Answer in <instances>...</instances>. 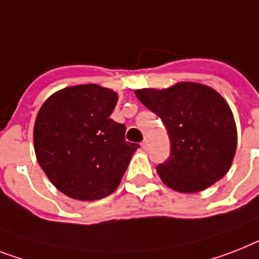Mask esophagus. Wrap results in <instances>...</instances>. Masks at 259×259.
<instances>
[{"label": "esophagus", "mask_w": 259, "mask_h": 259, "mask_svg": "<svg viewBox=\"0 0 259 259\" xmlns=\"http://www.w3.org/2000/svg\"><path fill=\"white\" fill-rule=\"evenodd\" d=\"M141 146H142V148H144L145 150H146V149L149 148V142H148V140H146V138H145V140L142 141V144H141Z\"/></svg>", "instance_id": "34e87169"}]
</instances>
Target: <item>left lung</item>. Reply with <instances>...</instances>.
<instances>
[{
	"instance_id": "1",
	"label": "left lung",
	"mask_w": 259,
	"mask_h": 259,
	"mask_svg": "<svg viewBox=\"0 0 259 259\" xmlns=\"http://www.w3.org/2000/svg\"><path fill=\"white\" fill-rule=\"evenodd\" d=\"M136 96L162 119L169 134L170 157L157 166L166 186L197 193L228 173L237 148V127L220 93L195 82H178L162 90H136Z\"/></svg>"
}]
</instances>
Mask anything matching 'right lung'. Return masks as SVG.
<instances>
[{
	"mask_svg": "<svg viewBox=\"0 0 259 259\" xmlns=\"http://www.w3.org/2000/svg\"><path fill=\"white\" fill-rule=\"evenodd\" d=\"M118 96L88 83L50 96L34 123V151L50 182L70 198L96 201L118 188L138 144L110 118Z\"/></svg>",
	"mask_w": 259,
	"mask_h": 259,
	"instance_id": "1",
	"label": "right lung"
}]
</instances>
